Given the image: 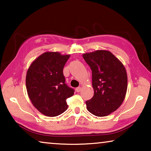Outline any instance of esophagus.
Returning a JSON list of instances; mask_svg holds the SVG:
<instances>
[{"instance_id":"1","label":"esophagus","mask_w":151,"mask_h":151,"mask_svg":"<svg viewBox=\"0 0 151 151\" xmlns=\"http://www.w3.org/2000/svg\"><path fill=\"white\" fill-rule=\"evenodd\" d=\"M82 90V88L81 87H77L76 88V91L77 92H80V91Z\"/></svg>"}]
</instances>
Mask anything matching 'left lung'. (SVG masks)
Listing matches in <instances>:
<instances>
[{"label":"left lung","mask_w":151,"mask_h":151,"mask_svg":"<svg viewBox=\"0 0 151 151\" xmlns=\"http://www.w3.org/2000/svg\"><path fill=\"white\" fill-rule=\"evenodd\" d=\"M83 58L92 71L93 98L86 102L93 115L104 117L116 111L124 100L127 74L123 64L110 51L97 50L84 53Z\"/></svg>","instance_id":"1"}]
</instances>
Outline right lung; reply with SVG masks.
I'll return each instance as SVG.
<instances>
[{
	"label": "right lung",
	"instance_id": "obj_1",
	"mask_svg": "<svg viewBox=\"0 0 151 151\" xmlns=\"http://www.w3.org/2000/svg\"><path fill=\"white\" fill-rule=\"evenodd\" d=\"M70 55L45 52L37 58L27 70L26 87L32 104L43 115L55 117L68 108L67 99L74 89L65 84L63 68Z\"/></svg>",
	"mask_w": 151,
	"mask_h": 151
}]
</instances>
